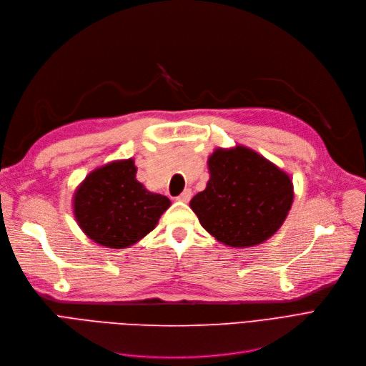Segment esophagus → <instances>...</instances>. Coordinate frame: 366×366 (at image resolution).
Instances as JSON below:
<instances>
[{
	"label": "esophagus",
	"instance_id": "1",
	"mask_svg": "<svg viewBox=\"0 0 366 366\" xmlns=\"http://www.w3.org/2000/svg\"><path fill=\"white\" fill-rule=\"evenodd\" d=\"M190 197H192V192H190V189H184L183 192L177 197V199L183 201V202H187L190 199Z\"/></svg>",
	"mask_w": 366,
	"mask_h": 366
}]
</instances>
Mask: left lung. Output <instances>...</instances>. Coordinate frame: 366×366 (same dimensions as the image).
I'll use <instances>...</instances> for the list:
<instances>
[{"label":"left lung","mask_w":366,"mask_h":366,"mask_svg":"<svg viewBox=\"0 0 366 366\" xmlns=\"http://www.w3.org/2000/svg\"><path fill=\"white\" fill-rule=\"evenodd\" d=\"M208 169L207 187L190 201L207 232L226 246L250 247L278 231L293 201L285 171L242 146L217 149Z\"/></svg>","instance_id":"obj_1"}]
</instances>
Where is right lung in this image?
<instances>
[{
	"instance_id": "right-lung-1",
	"label": "right lung",
	"mask_w": 366,
	"mask_h": 366,
	"mask_svg": "<svg viewBox=\"0 0 366 366\" xmlns=\"http://www.w3.org/2000/svg\"><path fill=\"white\" fill-rule=\"evenodd\" d=\"M132 159L92 171L74 195L81 231L101 246L125 249L147 235L169 207L164 195L149 192L135 179Z\"/></svg>"
}]
</instances>
